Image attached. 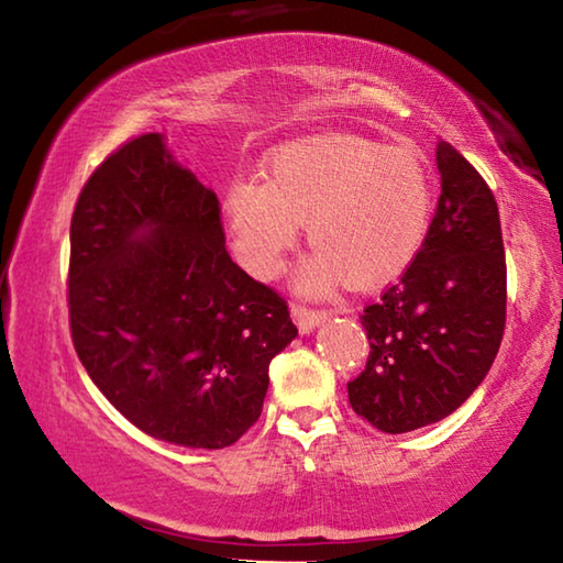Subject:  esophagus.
I'll use <instances>...</instances> for the list:
<instances>
[{
    "mask_svg": "<svg viewBox=\"0 0 563 563\" xmlns=\"http://www.w3.org/2000/svg\"><path fill=\"white\" fill-rule=\"evenodd\" d=\"M290 312H292V320L298 322L302 334H310L314 327H320L327 320L324 310H310V308H302V305H292Z\"/></svg>",
    "mask_w": 563,
    "mask_h": 563,
    "instance_id": "1",
    "label": "esophagus"
}]
</instances>
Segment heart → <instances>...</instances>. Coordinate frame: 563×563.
Here are the masks:
<instances>
[{"label":"heart","mask_w":563,"mask_h":563,"mask_svg":"<svg viewBox=\"0 0 563 563\" xmlns=\"http://www.w3.org/2000/svg\"><path fill=\"white\" fill-rule=\"evenodd\" d=\"M221 211L239 261L258 278L283 271L305 223L314 251L295 290L324 298L344 278L379 285L411 265L431 229L433 181L408 147L310 137L275 152L265 179H233Z\"/></svg>","instance_id":"obj_1"}]
</instances>
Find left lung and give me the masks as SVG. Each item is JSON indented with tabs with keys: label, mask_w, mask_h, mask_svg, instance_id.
Returning <instances> with one entry per match:
<instances>
[{
	"label": "left lung",
	"mask_w": 563,
	"mask_h": 563,
	"mask_svg": "<svg viewBox=\"0 0 563 563\" xmlns=\"http://www.w3.org/2000/svg\"><path fill=\"white\" fill-rule=\"evenodd\" d=\"M441 199L421 251L362 324L372 352L346 384L350 404L384 433L451 416L483 384L505 332L507 268L499 211L475 167L435 147Z\"/></svg>",
	"instance_id": "obj_1"
}]
</instances>
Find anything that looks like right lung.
<instances>
[{
    "label": "right lung",
    "mask_w": 563,
    "mask_h": 563,
    "mask_svg": "<svg viewBox=\"0 0 563 563\" xmlns=\"http://www.w3.org/2000/svg\"><path fill=\"white\" fill-rule=\"evenodd\" d=\"M70 334L118 411L157 441L219 451L258 421L288 302L231 261L219 199L159 132L122 145L70 221Z\"/></svg>",
    "instance_id": "1"
}]
</instances>
